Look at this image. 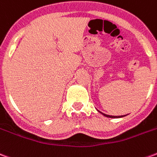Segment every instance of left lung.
I'll return each instance as SVG.
<instances>
[{
  "label": "left lung",
  "mask_w": 157,
  "mask_h": 157,
  "mask_svg": "<svg viewBox=\"0 0 157 157\" xmlns=\"http://www.w3.org/2000/svg\"><path fill=\"white\" fill-rule=\"evenodd\" d=\"M99 113H101L102 115L105 116V117H107V118H122V117H124V116L126 115H121V116H112V115H109V114H105V113H103L100 112V111H98Z\"/></svg>",
  "instance_id": "1"
}]
</instances>
